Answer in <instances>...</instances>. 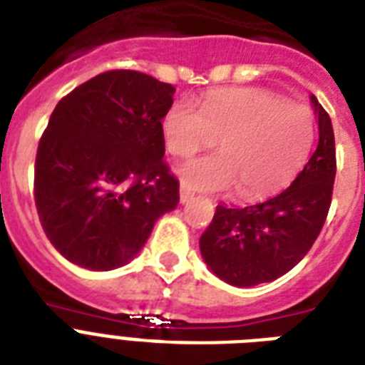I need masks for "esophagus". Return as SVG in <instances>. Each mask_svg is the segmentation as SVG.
I'll return each mask as SVG.
<instances>
[{
    "label": "esophagus",
    "mask_w": 365,
    "mask_h": 365,
    "mask_svg": "<svg viewBox=\"0 0 365 365\" xmlns=\"http://www.w3.org/2000/svg\"><path fill=\"white\" fill-rule=\"evenodd\" d=\"M191 199H193V191L185 187V185L182 183V187H180V202H182V205H185V202H189Z\"/></svg>",
    "instance_id": "esophagus-1"
}]
</instances>
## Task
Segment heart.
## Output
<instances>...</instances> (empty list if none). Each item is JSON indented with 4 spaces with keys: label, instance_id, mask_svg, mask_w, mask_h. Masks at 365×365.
<instances>
[{
    "label": "heart",
    "instance_id": "heart-1",
    "mask_svg": "<svg viewBox=\"0 0 365 365\" xmlns=\"http://www.w3.org/2000/svg\"><path fill=\"white\" fill-rule=\"evenodd\" d=\"M163 140L172 157H189L217 142L220 153L182 165L185 187L229 191L263 199L284 189L305 166L314 145V117L301 104L263 88H217L202 106L182 98L163 117Z\"/></svg>",
    "mask_w": 365,
    "mask_h": 365
}]
</instances>
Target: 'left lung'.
Listing matches in <instances>:
<instances>
[{"instance_id":"1","label":"left lung","mask_w":365,"mask_h":365,"mask_svg":"<svg viewBox=\"0 0 365 365\" xmlns=\"http://www.w3.org/2000/svg\"><path fill=\"white\" fill-rule=\"evenodd\" d=\"M318 115V145L292 185L244 208L217 205L199 240L210 271L227 284L250 288L272 282L311 250L328 217L335 182V138L328 111L311 96Z\"/></svg>"}]
</instances>
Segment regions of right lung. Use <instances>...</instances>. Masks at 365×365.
<instances>
[{
    "label": "right lung",
    "mask_w": 365,
    "mask_h": 365,
    "mask_svg": "<svg viewBox=\"0 0 365 365\" xmlns=\"http://www.w3.org/2000/svg\"><path fill=\"white\" fill-rule=\"evenodd\" d=\"M172 94L148 73L111 70L56 104L37 145L34 199L68 261L91 271L126 265L178 206L160 130Z\"/></svg>",
    "instance_id": "right-lung-1"
}]
</instances>
